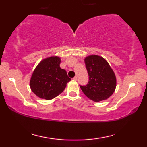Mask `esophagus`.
<instances>
[{
	"mask_svg": "<svg viewBox=\"0 0 147 147\" xmlns=\"http://www.w3.org/2000/svg\"><path fill=\"white\" fill-rule=\"evenodd\" d=\"M73 80H75V81H76L77 80V79H78V78H77V76H74V78H73Z\"/></svg>",
	"mask_w": 147,
	"mask_h": 147,
	"instance_id": "esophagus-1",
	"label": "esophagus"
}]
</instances>
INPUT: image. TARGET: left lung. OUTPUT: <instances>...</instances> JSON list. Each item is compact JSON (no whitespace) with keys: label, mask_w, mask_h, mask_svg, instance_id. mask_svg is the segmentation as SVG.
<instances>
[{"label":"left lung","mask_w":147,"mask_h":147,"mask_svg":"<svg viewBox=\"0 0 147 147\" xmlns=\"http://www.w3.org/2000/svg\"><path fill=\"white\" fill-rule=\"evenodd\" d=\"M86 67L89 75L87 85L80 87L86 96L94 102L108 98L115 91L116 77L106 59L97 55L85 58Z\"/></svg>","instance_id":"obj_1"}]
</instances>
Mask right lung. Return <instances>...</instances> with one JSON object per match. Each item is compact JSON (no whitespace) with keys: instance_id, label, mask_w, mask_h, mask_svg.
I'll list each match as a JSON object with an SVG mask.
<instances>
[{"instance_id":"right-lung-1","label":"right lung","mask_w":147,"mask_h":147,"mask_svg":"<svg viewBox=\"0 0 147 147\" xmlns=\"http://www.w3.org/2000/svg\"><path fill=\"white\" fill-rule=\"evenodd\" d=\"M60 58L50 57L42 60L35 69L30 80V88L41 98L51 100L59 95L71 80L66 71L59 67Z\"/></svg>"}]
</instances>
